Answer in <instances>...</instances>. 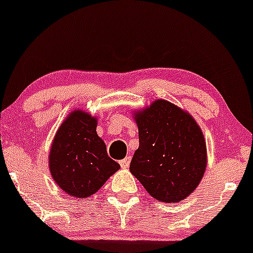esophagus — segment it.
<instances>
[{
  "label": "esophagus",
  "mask_w": 253,
  "mask_h": 253,
  "mask_svg": "<svg viewBox=\"0 0 253 253\" xmlns=\"http://www.w3.org/2000/svg\"><path fill=\"white\" fill-rule=\"evenodd\" d=\"M130 161H131V158H130V157H126V159H123V160L119 161L122 169H127V167H129V165H130Z\"/></svg>",
  "instance_id": "esophagus-1"
}]
</instances>
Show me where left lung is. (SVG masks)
<instances>
[{
  "instance_id": "obj_1",
  "label": "left lung",
  "mask_w": 253,
  "mask_h": 253,
  "mask_svg": "<svg viewBox=\"0 0 253 253\" xmlns=\"http://www.w3.org/2000/svg\"><path fill=\"white\" fill-rule=\"evenodd\" d=\"M140 146L130 172L160 202L185 200L207 169L206 140L192 116L167 100L135 111Z\"/></svg>"
}]
</instances>
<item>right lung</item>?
<instances>
[{
  "label": "right lung",
  "mask_w": 253,
  "mask_h": 253,
  "mask_svg": "<svg viewBox=\"0 0 253 253\" xmlns=\"http://www.w3.org/2000/svg\"><path fill=\"white\" fill-rule=\"evenodd\" d=\"M96 124L95 117L75 110L58 127L51 144V175L72 197L95 194L121 167L107 155L104 141L96 134Z\"/></svg>",
  "instance_id": "obj_1"
}]
</instances>
